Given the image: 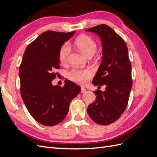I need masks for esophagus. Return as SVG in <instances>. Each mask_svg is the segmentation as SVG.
Returning a JSON list of instances; mask_svg holds the SVG:
<instances>
[{
    "mask_svg": "<svg viewBox=\"0 0 157 157\" xmlns=\"http://www.w3.org/2000/svg\"><path fill=\"white\" fill-rule=\"evenodd\" d=\"M86 88H85L84 87H81V93H84L85 91H86Z\"/></svg>",
    "mask_w": 157,
    "mask_h": 157,
    "instance_id": "1",
    "label": "esophagus"
}]
</instances>
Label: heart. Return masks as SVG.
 I'll return each instance as SVG.
<instances>
[{
    "mask_svg": "<svg viewBox=\"0 0 157 157\" xmlns=\"http://www.w3.org/2000/svg\"><path fill=\"white\" fill-rule=\"evenodd\" d=\"M75 44L82 53L88 56L93 55L97 49L96 42L92 37L88 35H82L75 40ZM70 52V45L68 42L64 43L59 51V59L61 63L67 61ZM67 78L71 81L77 84H84L94 75V71L91 69L73 68L67 72Z\"/></svg>",
    "mask_w": 157,
    "mask_h": 157,
    "instance_id": "1",
    "label": "heart"
}]
</instances>
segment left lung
Here are the masks:
<instances>
[{"mask_svg":"<svg viewBox=\"0 0 157 157\" xmlns=\"http://www.w3.org/2000/svg\"><path fill=\"white\" fill-rule=\"evenodd\" d=\"M101 38L103 58L92 83L104 92L94 91L96 100L87 108L89 117L100 125H109L120 118L127 107L132 86V65L125 41L111 27L101 24L86 29Z\"/></svg>","mask_w":157,"mask_h":157,"instance_id":"8db88e82","label":"left lung"}]
</instances>
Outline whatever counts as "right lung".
I'll return each mask as SVG.
<instances>
[{
	"label": "right lung",
	"instance_id": "obj_1",
	"mask_svg": "<svg viewBox=\"0 0 157 157\" xmlns=\"http://www.w3.org/2000/svg\"><path fill=\"white\" fill-rule=\"evenodd\" d=\"M75 31H47L30 43L20 66V93L32 117L40 124L52 126L67 116L71 101L81 88L66 79L65 85L53 86L55 69L59 68V51Z\"/></svg>",
	"mask_w": 157,
	"mask_h": 157
}]
</instances>
